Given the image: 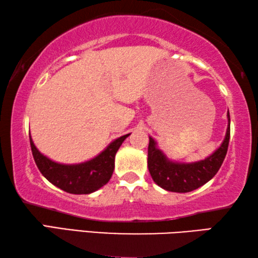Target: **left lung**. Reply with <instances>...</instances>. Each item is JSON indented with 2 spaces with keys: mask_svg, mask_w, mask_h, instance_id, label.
Listing matches in <instances>:
<instances>
[{
  "mask_svg": "<svg viewBox=\"0 0 258 258\" xmlns=\"http://www.w3.org/2000/svg\"><path fill=\"white\" fill-rule=\"evenodd\" d=\"M229 125L225 138L218 149L211 156L195 163H176L169 160L163 151L157 148V142L149 137L148 147V168L156 184L172 192H190L204 185L215 176L228 152L230 140V113Z\"/></svg>",
  "mask_w": 258,
  "mask_h": 258,
  "instance_id": "1",
  "label": "left lung"
}]
</instances>
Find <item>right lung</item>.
Returning <instances> with one entry per match:
<instances>
[{
	"label": "right lung",
	"instance_id": "obj_1",
	"mask_svg": "<svg viewBox=\"0 0 258 258\" xmlns=\"http://www.w3.org/2000/svg\"><path fill=\"white\" fill-rule=\"evenodd\" d=\"M131 134V133H130ZM130 134L112 141L94 158L81 164H59L42 155L29 134L30 148L38 169L47 181L74 195H89L107 184L115 168V156Z\"/></svg>",
	"mask_w": 258,
	"mask_h": 258
}]
</instances>
